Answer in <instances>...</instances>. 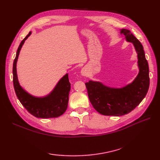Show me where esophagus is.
I'll use <instances>...</instances> for the list:
<instances>
[{"instance_id": "esophagus-1", "label": "esophagus", "mask_w": 160, "mask_h": 160, "mask_svg": "<svg viewBox=\"0 0 160 160\" xmlns=\"http://www.w3.org/2000/svg\"><path fill=\"white\" fill-rule=\"evenodd\" d=\"M81 74H82V76H87L88 72H87V69H86V68H83L82 71H81Z\"/></svg>"}]
</instances>
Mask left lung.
<instances>
[{"instance_id":"obj_1","label":"left lung","mask_w":160,"mask_h":160,"mask_svg":"<svg viewBox=\"0 0 160 160\" xmlns=\"http://www.w3.org/2000/svg\"><path fill=\"white\" fill-rule=\"evenodd\" d=\"M120 33L135 47L139 73L131 83L122 88H111L92 80L85 83L91 104L104 115L121 116L130 113L144 99L149 88V69L143 46L129 30L122 29Z\"/></svg>"}]
</instances>
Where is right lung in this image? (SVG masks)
<instances>
[{
    "mask_svg": "<svg viewBox=\"0 0 160 160\" xmlns=\"http://www.w3.org/2000/svg\"><path fill=\"white\" fill-rule=\"evenodd\" d=\"M29 32L17 50L13 64V83L16 96L29 113L38 118H57L62 115L67 108L71 84L68 73L61 78L49 94L44 97H35L27 92L20 85L16 71V63L24 42L31 35Z\"/></svg>",
    "mask_w": 160,
    "mask_h": 160,
    "instance_id": "obj_1",
    "label": "right lung"
}]
</instances>
